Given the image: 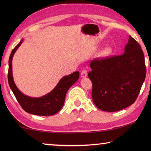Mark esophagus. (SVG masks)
Instances as JSON below:
<instances>
[{"label": "esophagus", "mask_w": 151, "mask_h": 151, "mask_svg": "<svg viewBox=\"0 0 151 151\" xmlns=\"http://www.w3.org/2000/svg\"><path fill=\"white\" fill-rule=\"evenodd\" d=\"M87 75H88V73H87V71H86V70H85V69L82 70L81 73V76L82 78L86 77V76H87Z\"/></svg>", "instance_id": "esophagus-1"}]
</instances>
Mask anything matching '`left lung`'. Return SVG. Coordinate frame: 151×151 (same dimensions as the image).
Wrapping results in <instances>:
<instances>
[{
  "instance_id": "8db88e82",
  "label": "left lung",
  "mask_w": 151,
  "mask_h": 151,
  "mask_svg": "<svg viewBox=\"0 0 151 151\" xmlns=\"http://www.w3.org/2000/svg\"><path fill=\"white\" fill-rule=\"evenodd\" d=\"M88 74L93 84L92 98L97 108L116 112L136 101L146 76L141 47L129 36L124 54L93 59Z\"/></svg>"
}]
</instances>
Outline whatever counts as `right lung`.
Wrapping results in <instances>:
<instances>
[{
  "instance_id": "obj_1",
  "label": "right lung",
  "mask_w": 151,
  "mask_h": 151,
  "mask_svg": "<svg viewBox=\"0 0 151 151\" xmlns=\"http://www.w3.org/2000/svg\"><path fill=\"white\" fill-rule=\"evenodd\" d=\"M23 40H22L12 50L9 60L8 81L10 88L14 93L17 101L25 111L39 116L53 115L60 111L64 105L65 96L68 89L79 78V72H74L60 79L55 88L50 93L39 98L27 96L22 93L15 85L12 71V60L15 52Z\"/></svg>"
}]
</instances>
